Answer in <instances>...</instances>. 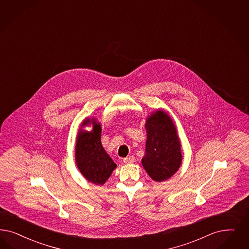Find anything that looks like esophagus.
Returning a JSON list of instances; mask_svg holds the SVG:
<instances>
[{
	"label": "esophagus",
	"instance_id": "34e87169",
	"mask_svg": "<svg viewBox=\"0 0 249 249\" xmlns=\"http://www.w3.org/2000/svg\"><path fill=\"white\" fill-rule=\"evenodd\" d=\"M134 161H135V157L132 156V155H130L129 157H126V158L123 159V162L125 163H132Z\"/></svg>",
	"mask_w": 249,
	"mask_h": 249
}]
</instances>
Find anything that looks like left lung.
<instances>
[{"mask_svg": "<svg viewBox=\"0 0 249 249\" xmlns=\"http://www.w3.org/2000/svg\"><path fill=\"white\" fill-rule=\"evenodd\" d=\"M145 129V155L142 163L152 179L166 180L178 170L182 162L177 128L170 116L160 109L148 117Z\"/></svg>", "mask_w": 249, "mask_h": 249, "instance_id": "8db88e82", "label": "left lung"}]
</instances>
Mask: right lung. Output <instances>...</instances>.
Listing matches in <instances>:
<instances>
[{
  "instance_id": "right-lung-1",
  "label": "right lung",
  "mask_w": 249,
  "mask_h": 249,
  "mask_svg": "<svg viewBox=\"0 0 249 249\" xmlns=\"http://www.w3.org/2000/svg\"><path fill=\"white\" fill-rule=\"evenodd\" d=\"M93 124L92 131L80 129L75 145V160L78 169L89 182L103 185L117 164L107 154L101 143V126L95 124V119L86 120L82 126Z\"/></svg>"
}]
</instances>
